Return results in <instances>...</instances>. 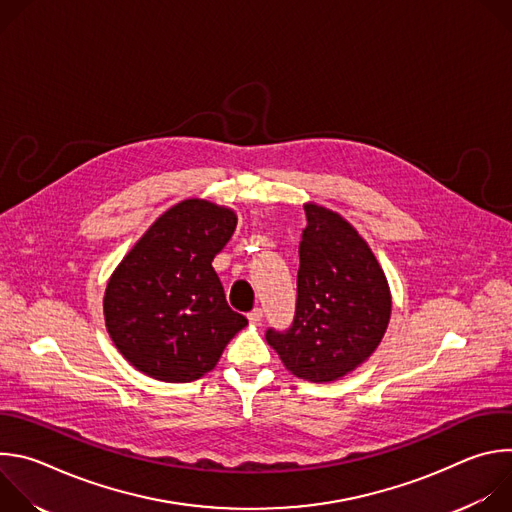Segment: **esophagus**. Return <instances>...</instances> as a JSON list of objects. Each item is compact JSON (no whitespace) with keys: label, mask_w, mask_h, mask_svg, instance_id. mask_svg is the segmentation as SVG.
Instances as JSON below:
<instances>
[{"label":"esophagus","mask_w":512,"mask_h":512,"mask_svg":"<svg viewBox=\"0 0 512 512\" xmlns=\"http://www.w3.org/2000/svg\"><path fill=\"white\" fill-rule=\"evenodd\" d=\"M247 318H249V322H251V324H255V326H257V324H261V320H263V310H261V308H255L253 312H249V316H247Z\"/></svg>","instance_id":"esophagus-1"}]
</instances>
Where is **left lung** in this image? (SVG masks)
I'll list each match as a JSON object with an SVG mask.
<instances>
[{
  "label": "left lung",
  "instance_id": "1",
  "mask_svg": "<svg viewBox=\"0 0 512 512\" xmlns=\"http://www.w3.org/2000/svg\"><path fill=\"white\" fill-rule=\"evenodd\" d=\"M298 304L289 330H267L283 367L312 383H332L381 344L391 320V289L369 243L338 212L304 204Z\"/></svg>",
  "mask_w": 512,
  "mask_h": 512
}]
</instances>
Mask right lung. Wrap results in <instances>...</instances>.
I'll use <instances>...</instances> for the list:
<instances>
[{"mask_svg":"<svg viewBox=\"0 0 512 512\" xmlns=\"http://www.w3.org/2000/svg\"><path fill=\"white\" fill-rule=\"evenodd\" d=\"M235 229L233 208L188 198L158 216L115 267L103 298L105 326L139 373L164 383L196 381L247 326L212 267Z\"/></svg>","mask_w":512,"mask_h":512,"instance_id":"1","label":"right lung"}]
</instances>
